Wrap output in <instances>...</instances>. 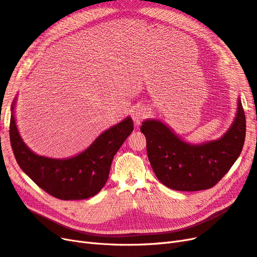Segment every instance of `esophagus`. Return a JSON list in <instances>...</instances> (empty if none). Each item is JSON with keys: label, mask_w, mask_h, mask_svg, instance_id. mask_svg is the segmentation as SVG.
Returning <instances> with one entry per match:
<instances>
[{"label": "esophagus", "mask_w": 257, "mask_h": 257, "mask_svg": "<svg viewBox=\"0 0 257 257\" xmlns=\"http://www.w3.org/2000/svg\"><path fill=\"white\" fill-rule=\"evenodd\" d=\"M131 116H133V119L136 124H140L143 119L146 118V116H148V111L143 106H136L133 109Z\"/></svg>", "instance_id": "1"}]
</instances>
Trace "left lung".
I'll use <instances>...</instances> for the list:
<instances>
[{
  "instance_id": "obj_1",
  "label": "left lung",
  "mask_w": 257,
  "mask_h": 257,
  "mask_svg": "<svg viewBox=\"0 0 257 257\" xmlns=\"http://www.w3.org/2000/svg\"><path fill=\"white\" fill-rule=\"evenodd\" d=\"M141 131L157 179L171 189L196 192L216 185L240 156L245 139V115L238 100L236 118L228 131L219 140L198 145L183 141L156 119L143 121Z\"/></svg>"
}]
</instances>
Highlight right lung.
<instances>
[{
    "label": "right lung",
    "mask_w": 257,
    "mask_h": 257,
    "mask_svg": "<svg viewBox=\"0 0 257 257\" xmlns=\"http://www.w3.org/2000/svg\"><path fill=\"white\" fill-rule=\"evenodd\" d=\"M15 101L10 123L11 144L19 167L36 185L61 200L87 199L105 185L113 158L133 133L134 122L127 117L101 134L78 155L54 159L34 154L24 143L15 121Z\"/></svg>",
    "instance_id": "obj_1"
}]
</instances>
